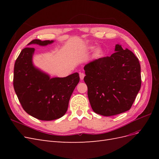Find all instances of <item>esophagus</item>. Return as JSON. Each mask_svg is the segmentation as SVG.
Segmentation results:
<instances>
[{
  "mask_svg": "<svg viewBox=\"0 0 159 159\" xmlns=\"http://www.w3.org/2000/svg\"><path fill=\"white\" fill-rule=\"evenodd\" d=\"M84 77H85V74L84 73H80V78L81 80H83L84 78Z\"/></svg>",
  "mask_w": 159,
  "mask_h": 159,
  "instance_id": "obj_1",
  "label": "esophagus"
}]
</instances>
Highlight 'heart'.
<instances>
[{
  "label": "heart",
  "instance_id": "b5f03b06",
  "mask_svg": "<svg viewBox=\"0 0 159 159\" xmlns=\"http://www.w3.org/2000/svg\"><path fill=\"white\" fill-rule=\"evenodd\" d=\"M93 48V47L89 48V50H92ZM103 54H104V51L102 48H96L95 50L94 51L93 56L95 57H102L103 55Z\"/></svg>",
  "mask_w": 159,
  "mask_h": 159
}]
</instances>
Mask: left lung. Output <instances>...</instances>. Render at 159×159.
Here are the masks:
<instances>
[{
  "label": "left lung",
  "mask_w": 159,
  "mask_h": 159,
  "mask_svg": "<svg viewBox=\"0 0 159 159\" xmlns=\"http://www.w3.org/2000/svg\"><path fill=\"white\" fill-rule=\"evenodd\" d=\"M111 56L95 60L84 66V81L91 108L96 113L112 116L131 109L141 86L137 57L116 44Z\"/></svg>",
  "instance_id": "obj_1"
}]
</instances>
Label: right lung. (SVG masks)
I'll list each match as a JSON object with an SVG mask.
<instances>
[{
  "label": "right lung",
  "mask_w": 159,
  "mask_h": 159,
  "mask_svg": "<svg viewBox=\"0 0 159 159\" xmlns=\"http://www.w3.org/2000/svg\"><path fill=\"white\" fill-rule=\"evenodd\" d=\"M54 40H33L28 45L47 46ZM35 49L24 48L14 64L13 85L22 108L42 121L59 119L68 110L69 101L80 81L78 73L65 78H52L34 66Z\"/></svg>",
  "instance_id": "add662e5"
}]
</instances>
